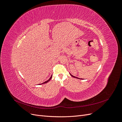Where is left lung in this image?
<instances>
[{
	"label": "left lung",
	"instance_id": "8db88e82",
	"mask_svg": "<svg viewBox=\"0 0 122 122\" xmlns=\"http://www.w3.org/2000/svg\"><path fill=\"white\" fill-rule=\"evenodd\" d=\"M70 74L71 75V76H72L73 77H74V78H77V79H82V78H78V77H75V76H73V75H71V74H70Z\"/></svg>",
	"mask_w": 122,
	"mask_h": 122
}]
</instances>
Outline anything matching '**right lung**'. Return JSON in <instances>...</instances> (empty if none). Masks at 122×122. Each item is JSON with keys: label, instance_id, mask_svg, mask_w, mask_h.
<instances>
[{"label": "right lung", "instance_id": "add662e5", "mask_svg": "<svg viewBox=\"0 0 122 122\" xmlns=\"http://www.w3.org/2000/svg\"><path fill=\"white\" fill-rule=\"evenodd\" d=\"M52 75H51V76L50 77V78L48 79V80H47V81H45V82H43V83H41V84H39L40 85V84H44V83H47L51 79V78H52Z\"/></svg>", "mask_w": 122, "mask_h": 122}]
</instances>
